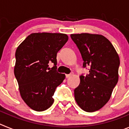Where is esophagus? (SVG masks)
Returning <instances> with one entry per match:
<instances>
[{"label": "esophagus", "instance_id": "34e87169", "mask_svg": "<svg viewBox=\"0 0 129 129\" xmlns=\"http://www.w3.org/2000/svg\"><path fill=\"white\" fill-rule=\"evenodd\" d=\"M73 74H74V73L71 72L70 74H67V75H66V77H67V78H68V77H71V76H72Z\"/></svg>", "mask_w": 129, "mask_h": 129}]
</instances>
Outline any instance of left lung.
Segmentation results:
<instances>
[{
    "label": "left lung",
    "mask_w": 129,
    "mask_h": 129,
    "mask_svg": "<svg viewBox=\"0 0 129 129\" xmlns=\"http://www.w3.org/2000/svg\"><path fill=\"white\" fill-rule=\"evenodd\" d=\"M70 36L80 51L83 67H90L88 74L79 77V85L74 90L75 100L82 110L97 111L109 101L118 81L119 55L102 35L83 33Z\"/></svg>",
    "instance_id": "1"
}]
</instances>
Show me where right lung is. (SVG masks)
<instances>
[{
	"instance_id": "obj_1",
	"label": "right lung",
	"mask_w": 129,
	"mask_h": 129,
	"mask_svg": "<svg viewBox=\"0 0 129 129\" xmlns=\"http://www.w3.org/2000/svg\"><path fill=\"white\" fill-rule=\"evenodd\" d=\"M68 39L67 34L34 33L17 48L14 74L20 96L35 111H44L52 105L55 89L65 79V75L57 72L56 57ZM51 62L54 67L50 71Z\"/></svg>"
}]
</instances>
